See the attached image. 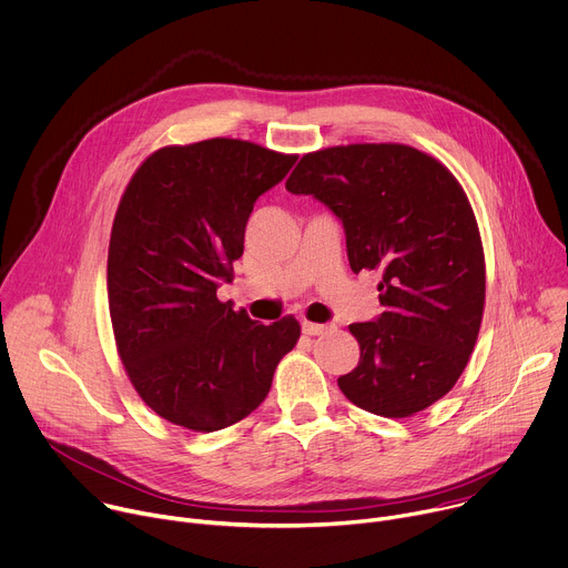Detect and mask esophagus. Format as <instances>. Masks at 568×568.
I'll list each match as a JSON object with an SVG mask.
<instances>
[{
	"instance_id": "esophagus-1",
	"label": "esophagus",
	"mask_w": 568,
	"mask_h": 568,
	"mask_svg": "<svg viewBox=\"0 0 568 568\" xmlns=\"http://www.w3.org/2000/svg\"><path fill=\"white\" fill-rule=\"evenodd\" d=\"M328 331V324H315V322H302V333L304 335H322Z\"/></svg>"
}]
</instances>
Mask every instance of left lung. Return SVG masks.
<instances>
[{"instance_id":"1","label":"left lung","mask_w":568,"mask_h":568,"mask_svg":"<svg viewBox=\"0 0 568 568\" xmlns=\"http://www.w3.org/2000/svg\"><path fill=\"white\" fill-rule=\"evenodd\" d=\"M286 190L343 221L354 273H381L383 313L349 324L361 361L337 387L387 418L443 398L470 361L486 302L481 235L462 183L409 145L356 143L304 154Z\"/></svg>"}]
</instances>
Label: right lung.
Here are the masks:
<instances>
[{
  "label": "right lung",
  "instance_id": "1",
  "mask_svg": "<svg viewBox=\"0 0 568 568\" xmlns=\"http://www.w3.org/2000/svg\"><path fill=\"white\" fill-rule=\"evenodd\" d=\"M295 154L237 139L168 145L134 172L111 225L109 315L125 372L161 418L216 432L268 396L300 324H260L216 297L255 201Z\"/></svg>",
  "mask_w": 568,
  "mask_h": 568
}]
</instances>
